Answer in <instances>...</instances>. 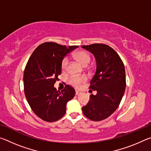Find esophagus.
<instances>
[{"label":"esophagus","mask_w":151,"mask_h":151,"mask_svg":"<svg viewBox=\"0 0 151 151\" xmlns=\"http://www.w3.org/2000/svg\"><path fill=\"white\" fill-rule=\"evenodd\" d=\"M81 93L80 91H76V92H75V94L76 95H79V94H80Z\"/></svg>","instance_id":"1"}]
</instances>
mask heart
<instances>
[{
	"label": "heart",
	"instance_id": "b5f03b06",
	"mask_svg": "<svg viewBox=\"0 0 151 151\" xmlns=\"http://www.w3.org/2000/svg\"><path fill=\"white\" fill-rule=\"evenodd\" d=\"M74 57L77 60L79 63H80L83 66H87L88 64L90 63L91 60V57L90 54L88 52L85 50H79L78 52H76ZM68 63V59L66 57L64 58L63 60L61 63V68L62 70H65L66 69ZM86 81V77L85 76H70L69 78V83L71 84L73 86L78 87L80 86L81 84Z\"/></svg>",
	"mask_w": 151,
	"mask_h": 151
}]
</instances>
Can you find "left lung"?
Here are the masks:
<instances>
[{"mask_svg": "<svg viewBox=\"0 0 151 151\" xmlns=\"http://www.w3.org/2000/svg\"><path fill=\"white\" fill-rule=\"evenodd\" d=\"M93 53L96 58L95 74L91 81L90 101L83 106L85 116L91 121L108 118L118 108L126 88V75L123 62L113 48L104 44L81 46Z\"/></svg>", "mask_w": 151, "mask_h": 151, "instance_id": "left-lung-1", "label": "left lung"}]
</instances>
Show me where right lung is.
I'll list each match as a JSON object with an SVG mask.
<instances>
[{"label": "right lung", "instance_id": "add662e5", "mask_svg": "<svg viewBox=\"0 0 151 151\" xmlns=\"http://www.w3.org/2000/svg\"><path fill=\"white\" fill-rule=\"evenodd\" d=\"M77 47L44 42L36 48L28 60L23 75L25 96L32 111L43 121L55 122L62 118L66 103L75 96L72 86L66 85L60 92L54 85L61 74L64 57Z\"/></svg>", "mask_w": 151, "mask_h": 151}]
</instances>
